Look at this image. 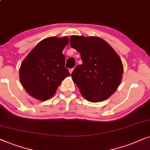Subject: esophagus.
Here are the masks:
<instances>
[{"mask_svg": "<svg viewBox=\"0 0 150 150\" xmlns=\"http://www.w3.org/2000/svg\"><path fill=\"white\" fill-rule=\"evenodd\" d=\"M73 70H74V69H70L69 70V72H70V73H73Z\"/></svg>", "mask_w": 150, "mask_h": 150, "instance_id": "1", "label": "esophagus"}]
</instances>
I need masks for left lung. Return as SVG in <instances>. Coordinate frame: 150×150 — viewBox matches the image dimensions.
<instances>
[{
    "mask_svg": "<svg viewBox=\"0 0 150 150\" xmlns=\"http://www.w3.org/2000/svg\"><path fill=\"white\" fill-rule=\"evenodd\" d=\"M70 40L82 60L71 74L81 96L91 102L107 100L122 80L124 70L120 57L100 37L73 35Z\"/></svg>",
    "mask_w": 150,
    "mask_h": 150,
    "instance_id": "obj_1",
    "label": "left lung"
}]
</instances>
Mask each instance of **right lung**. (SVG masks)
I'll return each mask as SVG.
<instances>
[{
  "instance_id": "obj_1",
  "label": "right lung",
  "mask_w": 150,
  "mask_h": 150,
  "mask_svg": "<svg viewBox=\"0 0 150 150\" xmlns=\"http://www.w3.org/2000/svg\"><path fill=\"white\" fill-rule=\"evenodd\" d=\"M69 38L51 37L40 41L21 64V84L30 96L41 101L52 98L66 77L65 56L62 51Z\"/></svg>"
}]
</instances>
